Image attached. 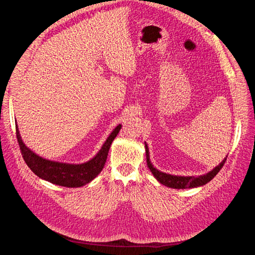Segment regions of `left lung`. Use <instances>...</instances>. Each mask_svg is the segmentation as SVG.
I'll use <instances>...</instances> for the list:
<instances>
[{
    "label": "left lung",
    "mask_w": 255,
    "mask_h": 255,
    "mask_svg": "<svg viewBox=\"0 0 255 255\" xmlns=\"http://www.w3.org/2000/svg\"><path fill=\"white\" fill-rule=\"evenodd\" d=\"M145 146V157H146V164H148V167L150 169V171L154 175V177L160 183L165 185L167 187L170 188H175V189H185V188H194V187H199V186H203L206 183L212 181L214 177L216 176L222 166L225 165L227 156L223 159L221 163L215 167L212 171L207 172L206 174L200 175V176H179V175H172V174H168L165 172H161L154 167L150 160V155H149V148L148 144L144 143Z\"/></svg>",
    "instance_id": "left-lung-1"
}]
</instances>
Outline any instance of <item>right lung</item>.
<instances>
[{
    "label": "right lung",
    "mask_w": 255,
    "mask_h": 255,
    "mask_svg": "<svg viewBox=\"0 0 255 255\" xmlns=\"http://www.w3.org/2000/svg\"><path fill=\"white\" fill-rule=\"evenodd\" d=\"M120 129L121 125L115 128L111 135L107 137L101 150L90 160L83 164H67L49 160L37 155L36 153L28 149L24 142L22 141L19 128L16 126L17 139L19 142L22 156L24 158L25 163L29 167L30 170L42 180L48 181L52 184L59 185V186L71 188L84 186V185H86L94 180L102 171L107 155H109L111 144L116 136L118 135Z\"/></svg>",
    "instance_id": "right-lung-1"
}]
</instances>
